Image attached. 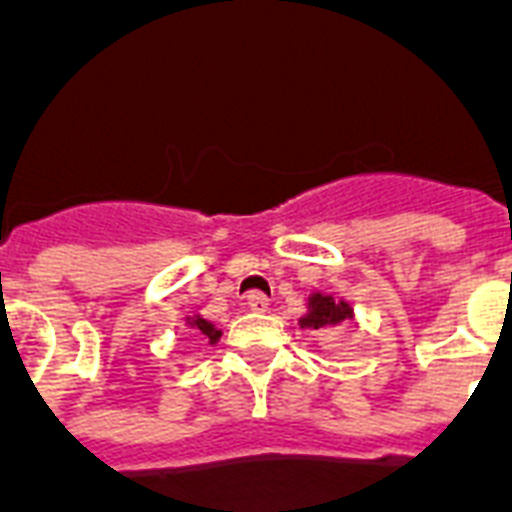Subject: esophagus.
Wrapping results in <instances>:
<instances>
[{
    "mask_svg": "<svg viewBox=\"0 0 512 512\" xmlns=\"http://www.w3.org/2000/svg\"><path fill=\"white\" fill-rule=\"evenodd\" d=\"M247 305H249V311L265 313L268 311V305H271V297L265 295V292H260V289H255V292H249L247 295Z\"/></svg>",
    "mask_w": 512,
    "mask_h": 512,
    "instance_id": "esophagus-1",
    "label": "esophagus"
}]
</instances>
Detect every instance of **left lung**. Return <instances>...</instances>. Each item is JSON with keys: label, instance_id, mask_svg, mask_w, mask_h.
<instances>
[{"label": "left lung", "instance_id": "8db88e82", "mask_svg": "<svg viewBox=\"0 0 512 512\" xmlns=\"http://www.w3.org/2000/svg\"><path fill=\"white\" fill-rule=\"evenodd\" d=\"M348 316H350V308L345 303H337L335 297H329V295H313L311 313L303 319V327L329 329V327H337V324L348 319Z\"/></svg>", "mask_w": 512, "mask_h": 512}]
</instances>
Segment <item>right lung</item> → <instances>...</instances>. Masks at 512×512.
Here are the masks:
<instances>
[{
    "instance_id": "right-lung-1",
    "label": "right lung",
    "mask_w": 512,
    "mask_h": 512,
    "mask_svg": "<svg viewBox=\"0 0 512 512\" xmlns=\"http://www.w3.org/2000/svg\"><path fill=\"white\" fill-rule=\"evenodd\" d=\"M193 327L199 329L201 335H207L209 342H215L217 337H220V332H217V329H212V324H207V321H204V319H196V321H193Z\"/></svg>"
}]
</instances>
